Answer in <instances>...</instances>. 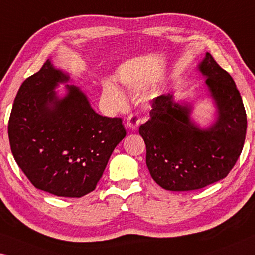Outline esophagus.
<instances>
[{"label": "esophagus", "instance_id": "34e87169", "mask_svg": "<svg viewBox=\"0 0 255 255\" xmlns=\"http://www.w3.org/2000/svg\"><path fill=\"white\" fill-rule=\"evenodd\" d=\"M139 124H140V118L138 117V115H136V113H130V115L128 116L127 127L132 129V130H136V129L138 128Z\"/></svg>", "mask_w": 255, "mask_h": 255}]
</instances>
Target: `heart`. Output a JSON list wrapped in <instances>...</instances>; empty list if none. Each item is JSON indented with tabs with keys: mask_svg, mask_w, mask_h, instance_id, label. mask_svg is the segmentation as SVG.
I'll use <instances>...</instances> for the list:
<instances>
[{
	"mask_svg": "<svg viewBox=\"0 0 255 255\" xmlns=\"http://www.w3.org/2000/svg\"><path fill=\"white\" fill-rule=\"evenodd\" d=\"M143 88L144 87H142V86H135L134 91L138 92V91H142ZM103 96H104V99H106L113 108H117V109L123 108L125 106V103H126L123 93H121L118 88H117L116 86H113V85H111V84H107L106 86H104Z\"/></svg>",
	"mask_w": 255,
	"mask_h": 255,
	"instance_id": "obj_1",
	"label": "heart"
}]
</instances>
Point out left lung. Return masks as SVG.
<instances>
[{
    "instance_id": "8db88e82",
    "label": "left lung",
    "mask_w": 255,
    "mask_h": 255,
    "mask_svg": "<svg viewBox=\"0 0 255 255\" xmlns=\"http://www.w3.org/2000/svg\"><path fill=\"white\" fill-rule=\"evenodd\" d=\"M199 70L217 108L212 126L201 129L191 120V104L167 94L153 100L149 119L139 127L148 171L167 191H194L224 179L244 146L246 112L232 76L208 52Z\"/></svg>"
}]
</instances>
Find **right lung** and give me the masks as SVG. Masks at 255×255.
Wrapping results in <instances>:
<instances>
[{
  "label": "right lung",
  "instance_id": "1",
  "mask_svg": "<svg viewBox=\"0 0 255 255\" xmlns=\"http://www.w3.org/2000/svg\"><path fill=\"white\" fill-rule=\"evenodd\" d=\"M70 77L50 60L21 84L9 119L15 162L36 188L62 197L94 191L113 149L126 136L121 118L96 113Z\"/></svg>",
  "mask_w": 255,
  "mask_h": 255
}]
</instances>
